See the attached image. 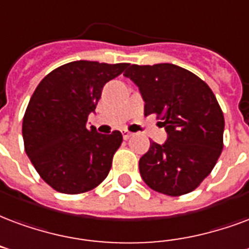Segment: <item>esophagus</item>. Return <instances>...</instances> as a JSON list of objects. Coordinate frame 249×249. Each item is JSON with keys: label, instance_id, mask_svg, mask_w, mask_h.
Returning a JSON list of instances; mask_svg holds the SVG:
<instances>
[{"label": "esophagus", "instance_id": "1", "mask_svg": "<svg viewBox=\"0 0 249 249\" xmlns=\"http://www.w3.org/2000/svg\"><path fill=\"white\" fill-rule=\"evenodd\" d=\"M132 136H133V133L129 132V130H123V137H124V140H129Z\"/></svg>", "mask_w": 249, "mask_h": 249}]
</instances>
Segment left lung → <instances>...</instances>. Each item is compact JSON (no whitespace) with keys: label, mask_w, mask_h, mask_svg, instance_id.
Returning <instances> with one entry per match:
<instances>
[{"label":"left lung","mask_w":249,"mask_h":249,"mask_svg":"<svg viewBox=\"0 0 249 249\" xmlns=\"http://www.w3.org/2000/svg\"><path fill=\"white\" fill-rule=\"evenodd\" d=\"M124 75L139 86L145 116H157L167 132L166 142L150 141L140 158L143 182L170 196L191 193L213 171L223 150L224 116L213 92L176 64H132Z\"/></svg>","instance_id":"left-lung-1"}]
</instances>
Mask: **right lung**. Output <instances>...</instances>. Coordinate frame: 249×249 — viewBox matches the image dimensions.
Here are the masks:
<instances>
[{"instance_id": "1", "label": "right lung", "mask_w": 249, "mask_h": 249, "mask_svg": "<svg viewBox=\"0 0 249 249\" xmlns=\"http://www.w3.org/2000/svg\"><path fill=\"white\" fill-rule=\"evenodd\" d=\"M129 63L76 60L42 79L26 108L25 152L40 178L63 194H82L104 181L123 134L97 133L87 120L101 91Z\"/></svg>"}]
</instances>
